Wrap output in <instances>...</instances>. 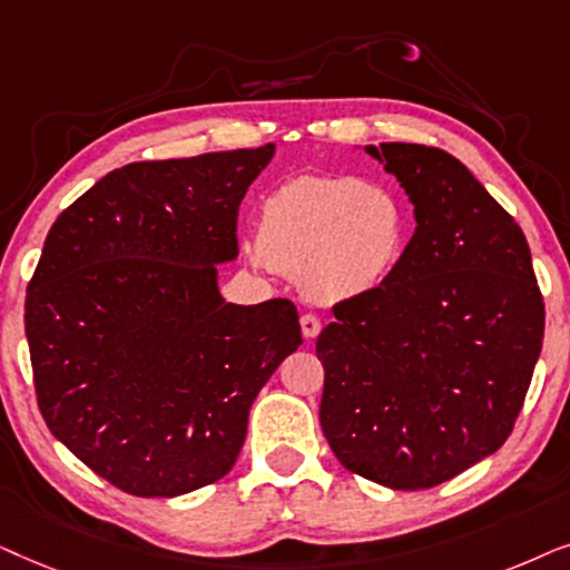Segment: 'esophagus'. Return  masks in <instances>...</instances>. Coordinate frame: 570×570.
Segmentation results:
<instances>
[{"label": "esophagus", "instance_id": "esophagus-1", "mask_svg": "<svg viewBox=\"0 0 570 570\" xmlns=\"http://www.w3.org/2000/svg\"><path fill=\"white\" fill-rule=\"evenodd\" d=\"M299 325H302V333H305V338H315L317 333H321V321H317V317L313 315V313H307V315H302L299 317Z\"/></svg>", "mask_w": 570, "mask_h": 570}]
</instances>
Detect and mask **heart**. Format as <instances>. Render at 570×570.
Returning a JSON list of instances; mask_svg holds the SVG:
<instances>
[{"label": "heart", "instance_id": "b5f03b06", "mask_svg": "<svg viewBox=\"0 0 570 570\" xmlns=\"http://www.w3.org/2000/svg\"><path fill=\"white\" fill-rule=\"evenodd\" d=\"M412 216L389 187L360 177H297L261 206L257 239L247 242L255 268L299 276L323 305L381 289L404 257Z\"/></svg>", "mask_w": 570, "mask_h": 570}]
</instances>
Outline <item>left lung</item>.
<instances>
[{
    "instance_id": "1",
    "label": "left lung",
    "mask_w": 570,
    "mask_h": 570,
    "mask_svg": "<svg viewBox=\"0 0 570 570\" xmlns=\"http://www.w3.org/2000/svg\"><path fill=\"white\" fill-rule=\"evenodd\" d=\"M414 206L381 289L317 336L321 428L346 469L391 490L453 480L511 435L542 352L544 305L521 226L459 158L364 146Z\"/></svg>"
}]
</instances>
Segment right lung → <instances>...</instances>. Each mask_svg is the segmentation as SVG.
Segmentation results:
<instances>
[{"label": "right lung", "instance_id": "obj_1", "mask_svg": "<svg viewBox=\"0 0 570 570\" xmlns=\"http://www.w3.org/2000/svg\"><path fill=\"white\" fill-rule=\"evenodd\" d=\"M276 146L114 169L62 210L28 284L38 409L59 443L138 498L222 480L249 406L302 344L289 299L234 305L237 216Z\"/></svg>", "mask_w": 570, "mask_h": 570}]
</instances>
